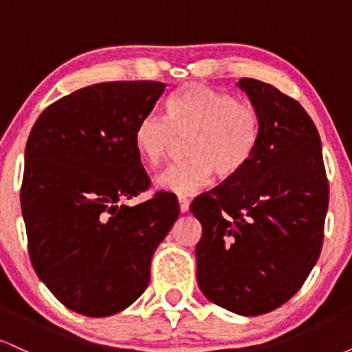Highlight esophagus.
Masks as SVG:
<instances>
[{"label":"esophagus","instance_id":"1","mask_svg":"<svg viewBox=\"0 0 352 352\" xmlns=\"http://www.w3.org/2000/svg\"><path fill=\"white\" fill-rule=\"evenodd\" d=\"M179 207L182 213H187L188 207H190V201L185 199V197H179Z\"/></svg>","mask_w":352,"mask_h":352}]
</instances>
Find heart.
<instances>
[{
	"mask_svg": "<svg viewBox=\"0 0 352 352\" xmlns=\"http://www.w3.org/2000/svg\"><path fill=\"white\" fill-rule=\"evenodd\" d=\"M177 139H190L188 160L160 173L157 185L187 197L207 187L215 172L230 179L250 164L260 140V114L253 104L228 92L187 84L168 99L165 117L145 116L134 132L137 155L148 168L167 160Z\"/></svg>",
	"mask_w": 352,
	"mask_h": 352,
	"instance_id": "b5f03b06",
	"label": "heart"
}]
</instances>
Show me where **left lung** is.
I'll return each instance as SVG.
<instances>
[{
    "instance_id": "obj_1",
    "label": "left lung",
    "mask_w": 352,
    "mask_h": 352,
    "mask_svg": "<svg viewBox=\"0 0 352 352\" xmlns=\"http://www.w3.org/2000/svg\"><path fill=\"white\" fill-rule=\"evenodd\" d=\"M238 87L260 114L256 152L190 212L204 228L195 248L201 293L232 313L258 316L285 305L316 265L329 184L318 129L301 104L256 79Z\"/></svg>"
}]
</instances>
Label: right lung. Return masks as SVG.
<instances>
[{"label": "right lung", "mask_w": 352, "mask_h": 352, "mask_svg": "<svg viewBox=\"0 0 352 352\" xmlns=\"http://www.w3.org/2000/svg\"><path fill=\"white\" fill-rule=\"evenodd\" d=\"M164 94L155 80L87 86L51 104L28 139L21 212L31 263L84 316H111L145 292L152 254L179 218L168 192L124 205L151 187L134 132Z\"/></svg>", "instance_id": "1"}]
</instances>
